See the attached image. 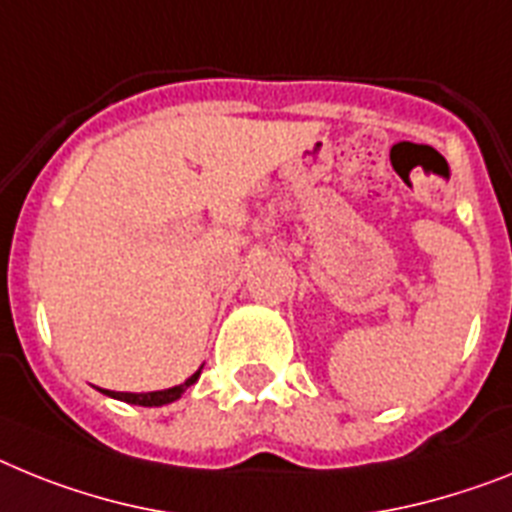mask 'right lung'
Segmentation results:
<instances>
[{"label":"right lung","mask_w":512,"mask_h":512,"mask_svg":"<svg viewBox=\"0 0 512 512\" xmlns=\"http://www.w3.org/2000/svg\"><path fill=\"white\" fill-rule=\"evenodd\" d=\"M200 372H203V367L197 369L192 377H187L182 385H174V388H166V390H153V393H117V390H101V393L109 395V398H117V401L132 403V406H166V403L179 401V398L184 395V390L190 388V385H195Z\"/></svg>","instance_id":"1"}]
</instances>
